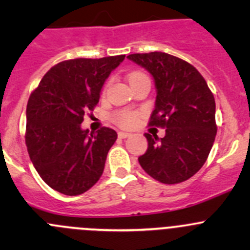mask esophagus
<instances>
[{
	"label": "esophagus",
	"mask_w": 250,
	"mask_h": 250,
	"mask_svg": "<svg viewBox=\"0 0 250 250\" xmlns=\"http://www.w3.org/2000/svg\"><path fill=\"white\" fill-rule=\"evenodd\" d=\"M130 137L129 133H125V132H118V138H121V139H125V138Z\"/></svg>",
	"instance_id": "obj_1"
}]
</instances>
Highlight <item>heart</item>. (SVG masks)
Returning a JSON list of instances; mask_svg holds the SVG:
<instances>
[{
  "instance_id": "heart-1",
  "label": "heart",
  "mask_w": 250,
  "mask_h": 250,
  "mask_svg": "<svg viewBox=\"0 0 250 250\" xmlns=\"http://www.w3.org/2000/svg\"><path fill=\"white\" fill-rule=\"evenodd\" d=\"M143 77H147L145 74L139 71H134V72H130L128 75V81L129 83L134 82V81L139 80V78ZM113 121L117 123L118 125L121 127H125V128H129L132 125H134V123L137 122V113L132 112V111H128V110H120V111H116L113 113Z\"/></svg>"
}]
</instances>
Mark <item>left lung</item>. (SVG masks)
<instances>
[{
	"instance_id": "left-lung-1",
	"label": "left lung",
	"mask_w": 250,
	"mask_h": 250,
	"mask_svg": "<svg viewBox=\"0 0 250 250\" xmlns=\"http://www.w3.org/2000/svg\"><path fill=\"white\" fill-rule=\"evenodd\" d=\"M127 58L152 75L157 97L148 125L166 128L161 139L146 133L148 147L138 158L140 166L160 183H183L202 168L215 140L213 93L197 69L180 58L162 52Z\"/></svg>"
}]
</instances>
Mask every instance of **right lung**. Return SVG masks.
Listing matches in <instances>:
<instances>
[{
  "label": "right lung",
  "instance_id": "right-lung-1",
  "mask_svg": "<svg viewBox=\"0 0 250 250\" xmlns=\"http://www.w3.org/2000/svg\"><path fill=\"white\" fill-rule=\"evenodd\" d=\"M125 55L64 60L44 75L26 106L25 143L44 183L67 196L82 195L104 172L117 133L107 127L83 130L84 113L99 103L100 90Z\"/></svg>",
  "mask_w": 250,
  "mask_h": 250
}]
</instances>
